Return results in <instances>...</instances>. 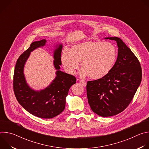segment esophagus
Instances as JSON below:
<instances>
[{
	"mask_svg": "<svg viewBox=\"0 0 149 149\" xmlns=\"http://www.w3.org/2000/svg\"><path fill=\"white\" fill-rule=\"evenodd\" d=\"M79 83L82 85V86H84V87H86V86H87V82L85 81H82V80H81L80 81H79Z\"/></svg>",
	"mask_w": 149,
	"mask_h": 149,
	"instance_id": "obj_1",
	"label": "esophagus"
}]
</instances>
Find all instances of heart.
<instances>
[{"label":"heart","mask_w":149,"mask_h":149,"mask_svg":"<svg viewBox=\"0 0 149 149\" xmlns=\"http://www.w3.org/2000/svg\"><path fill=\"white\" fill-rule=\"evenodd\" d=\"M117 57L114 46L109 42L87 40L73 45L63 50L61 55L62 64L65 71L74 74L80 62L81 75L98 79L107 75Z\"/></svg>","instance_id":"1"}]
</instances>
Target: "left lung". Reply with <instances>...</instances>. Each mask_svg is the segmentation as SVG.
<instances>
[{
  "mask_svg": "<svg viewBox=\"0 0 149 149\" xmlns=\"http://www.w3.org/2000/svg\"><path fill=\"white\" fill-rule=\"evenodd\" d=\"M104 39L116 41L117 59L107 75L87 82V95L94 113L110 117L121 113L129 105L140 85L142 71L139 61L120 38Z\"/></svg>",
  "mask_w": 149,
  "mask_h": 149,
  "instance_id": "1",
  "label": "left lung"
}]
</instances>
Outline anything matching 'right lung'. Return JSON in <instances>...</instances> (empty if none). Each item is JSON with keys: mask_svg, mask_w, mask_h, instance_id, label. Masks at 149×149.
I'll return each instance as SVG.
<instances>
[{"mask_svg": "<svg viewBox=\"0 0 149 149\" xmlns=\"http://www.w3.org/2000/svg\"><path fill=\"white\" fill-rule=\"evenodd\" d=\"M47 40L35 41L17 60L13 75V90L19 103L31 114L42 118H51L61 114L65 108L66 97L71 86L76 83L74 76L60 71L62 44L59 42L53 49L55 78L44 89L32 88L24 75V67L31 52L46 45Z\"/></svg>", "mask_w": 149, "mask_h": 149, "instance_id": "1", "label": "right lung"}]
</instances>
